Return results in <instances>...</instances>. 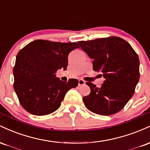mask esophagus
<instances>
[{
	"label": "esophagus",
	"mask_w": 150,
	"mask_h": 150,
	"mask_svg": "<svg viewBox=\"0 0 150 150\" xmlns=\"http://www.w3.org/2000/svg\"><path fill=\"white\" fill-rule=\"evenodd\" d=\"M85 84V82L83 80H78V86L84 85Z\"/></svg>",
	"instance_id": "obj_1"
}]
</instances>
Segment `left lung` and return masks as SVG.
I'll return each mask as SVG.
<instances>
[{
    "mask_svg": "<svg viewBox=\"0 0 150 150\" xmlns=\"http://www.w3.org/2000/svg\"><path fill=\"white\" fill-rule=\"evenodd\" d=\"M81 49L93 59V70L105 78L100 88L86 85L91 92L83 97L92 112L109 116L118 113L131 99L140 78V61L128 42L117 37L78 42Z\"/></svg>",
    "mask_w": 150,
    "mask_h": 150,
    "instance_id": "obj_1",
    "label": "left lung"
}]
</instances>
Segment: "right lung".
<instances>
[{
    "mask_svg": "<svg viewBox=\"0 0 150 150\" xmlns=\"http://www.w3.org/2000/svg\"><path fill=\"white\" fill-rule=\"evenodd\" d=\"M77 43L33 41L19 51L13 68L14 89L27 112L44 116L61 106L65 94L78 85V80L63 82L56 77L58 70L67 69L70 51Z\"/></svg>",
    "mask_w": 150,
    "mask_h": 150,
    "instance_id": "right-lung-1",
    "label": "right lung"
}]
</instances>
